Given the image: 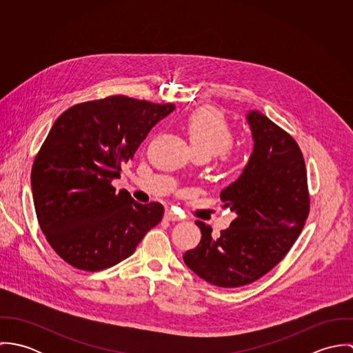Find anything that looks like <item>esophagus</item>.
Listing matches in <instances>:
<instances>
[{"instance_id": "esophagus-1", "label": "esophagus", "mask_w": 353, "mask_h": 353, "mask_svg": "<svg viewBox=\"0 0 353 353\" xmlns=\"http://www.w3.org/2000/svg\"><path fill=\"white\" fill-rule=\"evenodd\" d=\"M164 217H165L167 220H170V221H178V220L182 219V216L178 214V213H175L172 209H167L165 213H164Z\"/></svg>"}]
</instances>
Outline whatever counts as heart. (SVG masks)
<instances>
[{
	"label": "heart",
	"instance_id": "b5f03b06",
	"mask_svg": "<svg viewBox=\"0 0 353 353\" xmlns=\"http://www.w3.org/2000/svg\"><path fill=\"white\" fill-rule=\"evenodd\" d=\"M185 130L194 153L208 157L219 156L221 164L230 170L239 167L243 152L232 148L234 129L214 108L201 107L188 115Z\"/></svg>",
	"mask_w": 353,
	"mask_h": 353
}]
</instances>
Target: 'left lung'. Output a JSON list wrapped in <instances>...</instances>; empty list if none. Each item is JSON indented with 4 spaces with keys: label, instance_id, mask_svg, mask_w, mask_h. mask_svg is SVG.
Here are the masks:
<instances>
[{
    "label": "left lung",
    "instance_id": "obj_1",
    "mask_svg": "<svg viewBox=\"0 0 353 353\" xmlns=\"http://www.w3.org/2000/svg\"><path fill=\"white\" fill-rule=\"evenodd\" d=\"M254 151L236 182L220 194L235 213L227 230L212 236L200 220L201 242L185 263L209 284L235 288L256 281L291 250L310 213L307 170L294 137L259 111L248 115Z\"/></svg>",
    "mask_w": 353,
    "mask_h": 353
}]
</instances>
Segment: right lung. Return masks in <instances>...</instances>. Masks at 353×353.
<instances>
[{
  "label": "right lung",
  "mask_w": 353,
  "mask_h": 353,
  "mask_svg": "<svg viewBox=\"0 0 353 353\" xmlns=\"http://www.w3.org/2000/svg\"><path fill=\"white\" fill-rule=\"evenodd\" d=\"M174 108L115 95L57 118L35 156L31 186L39 227L66 263L85 272L114 266L161 221L160 202L139 203L111 181Z\"/></svg>",
  "instance_id": "1"
}]
</instances>
